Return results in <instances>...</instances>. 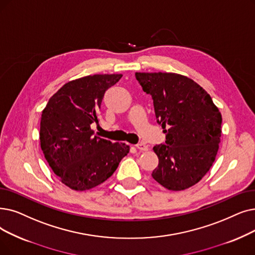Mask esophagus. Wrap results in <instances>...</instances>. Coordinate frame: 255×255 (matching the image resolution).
Instances as JSON below:
<instances>
[{
	"mask_svg": "<svg viewBox=\"0 0 255 255\" xmlns=\"http://www.w3.org/2000/svg\"><path fill=\"white\" fill-rule=\"evenodd\" d=\"M139 151H148L149 150V147L148 145H146V143L143 142H140V143H137V145L135 146Z\"/></svg>",
	"mask_w": 255,
	"mask_h": 255,
	"instance_id": "esophagus-1",
	"label": "esophagus"
}]
</instances>
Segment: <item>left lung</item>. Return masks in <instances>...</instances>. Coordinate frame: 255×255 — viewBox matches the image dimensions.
Instances as JSON below:
<instances>
[{
  "mask_svg": "<svg viewBox=\"0 0 255 255\" xmlns=\"http://www.w3.org/2000/svg\"><path fill=\"white\" fill-rule=\"evenodd\" d=\"M142 91L153 99L164 145L153 151L158 165L152 177L170 191H183L200 181L219 150L222 115L207 92L176 73H135Z\"/></svg>",
  "mask_w": 255,
  "mask_h": 255,
  "instance_id": "1",
  "label": "left lung"
}]
</instances>
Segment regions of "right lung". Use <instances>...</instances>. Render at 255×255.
Returning <instances> with one entry per match:
<instances>
[{
	"mask_svg": "<svg viewBox=\"0 0 255 255\" xmlns=\"http://www.w3.org/2000/svg\"><path fill=\"white\" fill-rule=\"evenodd\" d=\"M122 74L90 75L66 82L42 110L39 139L45 158L59 180L78 192L103 183L129 152L124 142L94 135L105 92Z\"/></svg>",
	"mask_w": 255,
	"mask_h": 255,
	"instance_id": "add662e5",
	"label": "right lung"
}]
</instances>
